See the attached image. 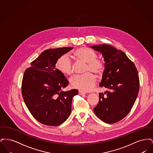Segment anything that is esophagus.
<instances>
[{
  "label": "esophagus",
  "mask_w": 153,
  "mask_h": 153,
  "mask_svg": "<svg viewBox=\"0 0 153 153\" xmlns=\"http://www.w3.org/2000/svg\"><path fill=\"white\" fill-rule=\"evenodd\" d=\"M79 94L80 95H85L86 94H85V92H82L81 91H79Z\"/></svg>",
  "instance_id": "obj_1"
}]
</instances>
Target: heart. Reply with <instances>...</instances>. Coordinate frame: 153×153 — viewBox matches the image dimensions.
I'll list each match as a JSON object with an SVG mask.
<instances>
[{
	"label": "heart",
	"instance_id": "b5f03b06",
	"mask_svg": "<svg viewBox=\"0 0 153 153\" xmlns=\"http://www.w3.org/2000/svg\"><path fill=\"white\" fill-rule=\"evenodd\" d=\"M73 56L77 60L87 63L85 72L88 73L74 76L71 80V86L81 91H90L95 86L96 77L90 72L101 75L105 69V62L102 59L97 58V54L95 51L86 47L76 50ZM55 66L59 72L66 76H70L73 73L72 61L66 55H63L58 58Z\"/></svg>",
	"mask_w": 153,
	"mask_h": 153
}]
</instances>
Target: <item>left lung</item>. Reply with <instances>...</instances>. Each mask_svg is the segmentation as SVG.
I'll list each match as a JSON object with an SVG mask.
<instances>
[{
    "label": "left lung",
    "instance_id": "1",
    "mask_svg": "<svg viewBox=\"0 0 153 153\" xmlns=\"http://www.w3.org/2000/svg\"><path fill=\"white\" fill-rule=\"evenodd\" d=\"M91 48L104 57L105 69L99 85L108 89L99 94V102L94 110L104 122L115 123L128 115L136 100L139 89L138 71L123 51L112 46Z\"/></svg>",
    "mask_w": 153,
    "mask_h": 153
}]
</instances>
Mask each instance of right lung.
<instances>
[{"mask_svg": "<svg viewBox=\"0 0 153 153\" xmlns=\"http://www.w3.org/2000/svg\"><path fill=\"white\" fill-rule=\"evenodd\" d=\"M73 48L51 49L31 62L23 74V99L30 113L41 123L57 126L69 117L73 97L78 90L62 91L68 85L64 74L55 68L58 58Z\"/></svg>", "mask_w": 153, "mask_h": 153, "instance_id": "1", "label": "right lung"}]
</instances>
